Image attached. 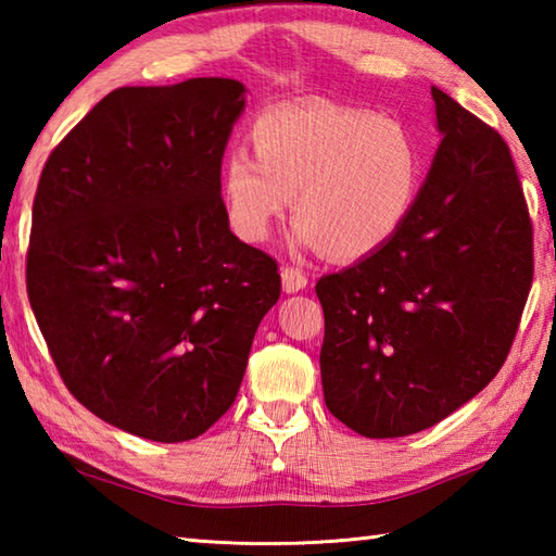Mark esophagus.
<instances>
[{"label":"esophagus","instance_id":"1","mask_svg":"<svg viewBox=\"0 0 556 556\" xmlns=\"http://www.w3.org/2000/svg\"><path fill=\"white\" fill-rule=\"evenodd\" d=\"M281 285H285V291L287 294H294V291H304L308 279L304 271H301L299 267H281Z\"/></svg>","mask_w":556,"mask_h":556}]
</instances>
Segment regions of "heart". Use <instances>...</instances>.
<instances>
[{
	"mask_svg": "<svg viewBox=\"0 0 556 556\" xmlns=\"http://www.w3.org/2000/svg\"><path fill=\"white\" fill-rule=\"evenodd\" d=\"M252 144L255 156L232 149L223 164L232 230L267 240L294 193V242L336 260L382 250L409 220L425 176L421 149L402 122L321 98L262 112Z\"/></svg>",
	"mask_w": 556,
	"mask_h": 556,
	"instance_id": "b5f03b06",
	"label": "heart"
}]
</instances>
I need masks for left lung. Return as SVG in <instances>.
I'll return each mask as SVG.
<instances>
[{
    "label": "left lung",
    "instance_id": "obj_1",
    "mask_svg": "<svg viewBox=\"0 0 556 556\" xmlns=\"http://www.w3.org/2000/svg\"><path fill=\"white\" fill-rule=\"evenodd\" d=\"M444 135L404 228L316 281L328 412L370 439L417 434L510 353L532 287V220L505 139L431 88Z\"/></svg>",
    "mask_w": 556,
    "mask_h": 556
}]
</instances>
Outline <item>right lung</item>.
Instances as JSON below:
<instances>
[{
	"label": "right lung",
	"mask_w": 556,
	"mask_h": 556,
	"mask_svg": "<svg viewBox=\"0 0 556 556\" xmlns=\"http://www.w3.org/2000/svg\"><path fill=\"white\" fill-rule=\"evenodd\" d=\"M244 86L117 88L53 149L26 291L83 407L129 434L201 437L238 397L277 260L230 232L220 164Z\"/></svg>",
	"instance_id": "add662e5"
}]
</instances>
